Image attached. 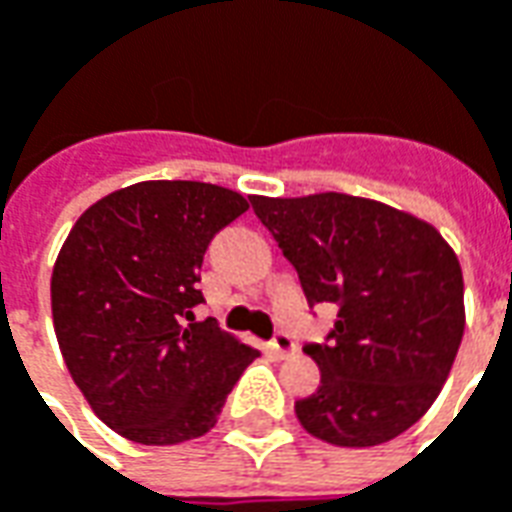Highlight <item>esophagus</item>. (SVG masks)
I'll return each instance as SVG.
<instances>
[{"label":"esophagus","mask_w":512,"mask_h":512,"mask_svg":"<svg viewBox=\"0 0 512 512\" xmlns=\"http://www.w3.org/2000/svg\"><path fill=\"white\" fill-rule=\"evenodd\" d=\"M299 351V345H296V340L290 337V334L279 332L274 340H271V354L277 356V359H288V356H293Z\"/></svg>","instance_id":"esophagus-1"}]
</instances>
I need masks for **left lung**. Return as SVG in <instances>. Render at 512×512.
I'll return each instance as SVG.
<instances>
[{
  "label": "left lung",
  "mask_w": 512,
  "mask_h": 512,
  "mask_svg": "<svg viewBox=\"0 0 512 512\" xmlns=\"http://www.w3.org/2000/svg\"><path fill=\"white\" fill-rule=\"evenodd\" d=\"M299 271L304 296L334 304L326 345H304L321 386L296 400L315 439L376 447L439 397L463 337V274L433 224L384 202L323 191L249 197Z\"/></svg>",
  "instance_id": "1"
}]
</instances>
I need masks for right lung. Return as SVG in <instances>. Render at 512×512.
I'll list each match as a JSON object with an SVG mask.
<instances>
[{"label":"right lung","mask_w":512,"mask_h":512,"mask_svg":"<svg viewBox=\"0 0 512 512\" xmlns=\"http://www.w3.org/2000/svg\"><path fill=\"white\" fill-rule=\"evenodd\" d=\"M249 208L200 180H142L90 205L51 274L62 359L101 422L136 444H180L216 425L252 345L194 321L202 255Z\"/></svg>","instance_id":"obj_1"}]
</instances>
